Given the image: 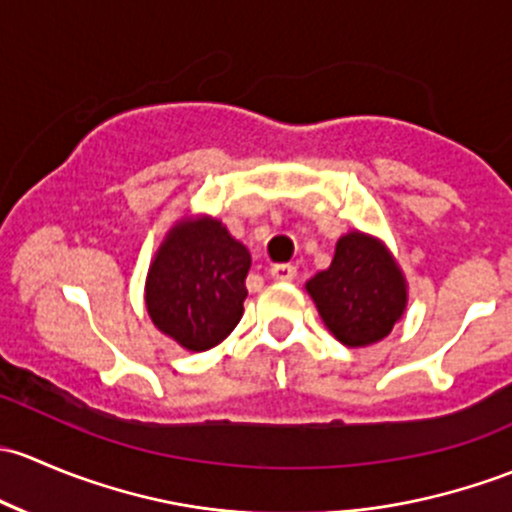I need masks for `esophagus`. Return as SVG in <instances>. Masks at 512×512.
Wrapping results in <instances>:
<instances>
[{"instance_id":"esophagus-1","label":"esophagus","mask_w":512,"mask_h":512,"mask_svg":"<svg viewBox=\"0 0 512 512\" xmlns=\"http://www.w3.org/2000/svg\"><path fill=\"white\" fill-rule=\"evenodd\" d=\"M295 276H298V271H295V266H291V263H276V266H271L273 281L291 283L295 281Z\"/></svg>"}]
</instances>
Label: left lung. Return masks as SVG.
Returning <instances> with one entry per match:
<instances>
[{"mask_svg": "<svg viewBox=\"0 0 512 512\" xmlns=\"http://www.w3.org/2000/svg\"><path fill=\"white\" fill-rule=\"evenodd\" d=\"M328 330L342 345L365 347L392 333L407 308V281L382 241L340 236L328 271L305 283Z\"/></svg>", "mask_w": 512, "mask_h": 512, "instance_id": "8db88e82", "label": "left lung"}]
</instances>
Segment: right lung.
I'll use <instances>...</instances> for the list:
<instances>
[{
  "mask_svg": "<svg viewBox=\"0 0 512 512\" xmlns=\"http://www.w3.org/2000/svg\"><path fill=\"white\" fill-rule=\"evenodd\" d=\"M251 254L212 217L182 219L170 229L145 283L157 330L184 350L219 345L244 315Z\"/></svg>",
  "mask_w": 512,
  "mask_h": 512,
  "instance_id": "add662e5",
  "label": "right lung"
}]
</instances>
